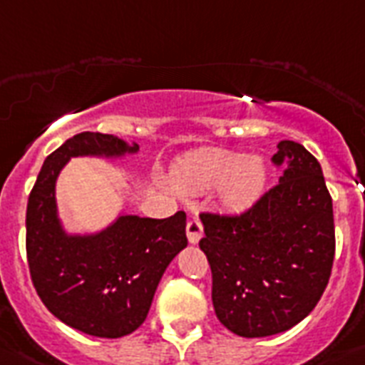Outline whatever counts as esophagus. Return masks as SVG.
Masks as SVG:
<instances>
[{
    "label": "esophagus",
    "mask_w": 365,
    "mask_h": 365,
    "mask_svg": "<svg viewBox=\"0 0 365 365\" xmlns=\"http://www.w3.org/2000/svg\"><path fill=\"white\" fill-rule=\"evenodd\" d=\"M186 237H188L190 244H197L203 237V225H201L200 218H190L186 224Z\"/></svg>",
    "instance_id": "obj_1"
}]
</instances>
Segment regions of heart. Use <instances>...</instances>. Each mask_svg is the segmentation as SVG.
<instances>
[{
	"label": "heart",
	"instance_id": "1",
	"mask_svg": "<svg viewBox=\"0 0 365 365\" xmlns=\"http://www.w3.org/2000/svg\"><path fill=\"white\" fill-rule=\"evenodd\" d=\"M173 186L180 194L197 195L220 188V203L240 210L254 203L267 180V168L259 158L225 149H197L177 162Z\"/></svg>",
	"mask_w": 365,
	"mask_h": 365
}]
</instances>
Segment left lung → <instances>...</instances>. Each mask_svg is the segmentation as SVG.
<instances>
[{
  "mask_svg": "<svg viewBox=\"0 0 365 365\" xmlns=\"http://www.w3.org/2000/svg\"><path fill=\"white\" fill-rule=\"evenodd\" d=\"M278 149L272 160L284 175L252 209L200 216L216 317L242 338L285 332L308 317L334 263L332 197L321 164L297 141Z\"/></svg>",
  "mask_w": 365,
  "mask_h": 365,
  "instance_id": "left-lung-1",
  "label": "left lung"
}]
</instances>
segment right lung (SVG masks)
<instances>
[{
  "mask_svg": "<svg viewBox=\"0 0 365 365\" xmlns=\"http://www.w3.org/2000/svg\"><path fill=\"white\" fill-rule=\"evenodd\" d=\"M138 150L117 135L76 134L44 160L27 201L33 285L61 323L95 338H123L143 324L165 269L188 244L186 215L155 220L119 212L104 230L71 233L57 209V177L71 158L119 160Z\"/></svg>",
  "mask_w": 365,
  "mask_h": 365,
  "instance_id": "obj_1",
  "label": "right lung"
}]
</instances>
